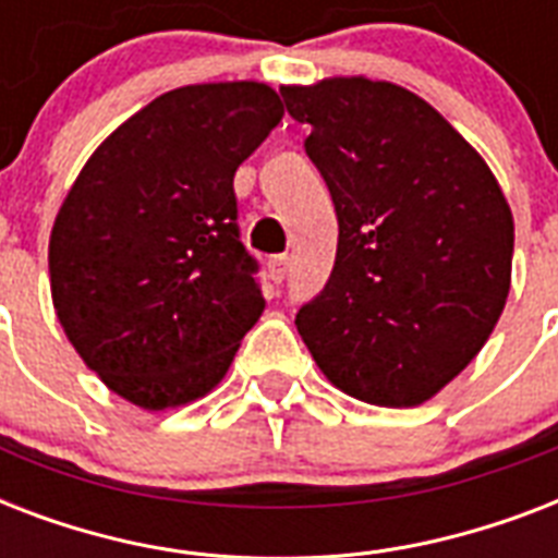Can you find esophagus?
Masks as SVG:
<instances>
[{
  "instance_id": "esophagus-1",
  "label": "esophagus",
  "mask_w": 558,
  "mask_h": 558,
  "mask_svg": "<svg viewBox=\"0 0 558 558\" xmlns=\"http://www.w3.org/2000/svg\"><path fill=\"white\" fill-rule=\"evenodd\" d=\"M269 278L275 280V283H283L289 275V257L287 254H275V257H269Z\"/></svg>"
}]
</instances>
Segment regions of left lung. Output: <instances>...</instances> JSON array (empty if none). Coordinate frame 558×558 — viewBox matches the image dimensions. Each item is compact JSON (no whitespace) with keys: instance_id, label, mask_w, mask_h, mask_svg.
<instances>
[{"instance_id":"obj_1","label":"left lung","mask_w":558,"mask_h":558,"mask_svg":"<svg viewBox=\"0 0 558 558\" xmlns=\"http://www.w3.org/2000/svg\"><path fill=\"white\" fill-rule=\"evenodd\" d=\"M280 95L313 126L304 150L339 217L336 266L298 332L350 397L423 405L481 353L510 295L515 226L501 185L397 83L327 77Z\"/></svg>"}]
</instances>
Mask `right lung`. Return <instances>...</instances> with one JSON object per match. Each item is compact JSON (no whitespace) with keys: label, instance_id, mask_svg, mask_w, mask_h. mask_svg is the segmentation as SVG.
<instances>
[{"label":"right lung","instance_id":"add662e5","mask_svg":"<svg viewBox=\"0 0 558 558\" xmlns=\"http://www.w3.org/2000/svg\"><path fill=\"white\" fill-rule=\"evenodd\" d=\"M257 81L165 92L83 165L48 240L65 339L144 411L187 405L226 376L260 318L234 173L280 124Z\"/></svg>","mask_w":558,"mask_h":558}]
</instances>
